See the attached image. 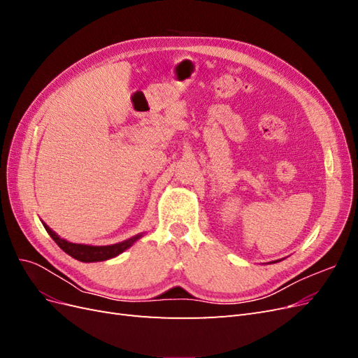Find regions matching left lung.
Returning <instances> with one entry per match:
<instances>
[{"label": "left lung", "mask_w": 358, "mask_h": 358, "mask_svg": "<svg viewBox=\"0 0 358 358\" xmlns=\"http://www.w3.org/2000/svg\"><path fill=\"white\" fill-rule=\"evenodd\" d=\"M279 262H280V259H279Z\"/></svg>", "instance_id": "obj_1"}]
</instances>
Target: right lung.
<instances>
[{
	"label": "right lung",
	"instance_id": "right-lung-1",
	"mask_svg": "<svg viewBox=\"0 0 358 358\" xmlns=\"http://www.w3.org/2000/svg\"><path fill=\"white\" fill-rule=\"evenodd\" d=\"M43 225H45V229L49 233V236L52 237L53 241H55V243L62 249L64 252L69 254L70 257H73L76 259H79V262H83V263L106 262V259H110L113 257H117L119 254H122L124 251H127L129 246H133L140 239V237H143V234H145V233L136 234L133 237H129V239H127L124 242L115 243V245L92 246V245H83V243L69 242L66 239H62V237H59L52 229H49V227L45 222H43Z\"/></svg>",
	"mask_w": 358,
	"mask_h": 358
}]
</instances>
